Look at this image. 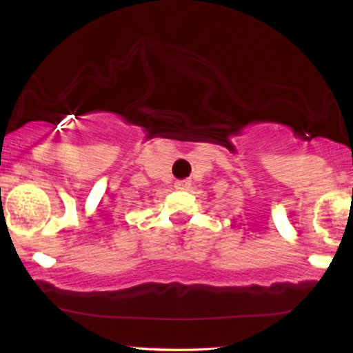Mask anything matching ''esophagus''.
Instances as JSON below:
<instances>
[{
  "instance_id": "esophagus-1",
  "label": "esophagus",
  "mask_w": 353,
  "mask_h": 353,
  "mask_svg": "<svg viewBox=\"0 0 353 353\" xmlns=\"http://www.w3.org/2000/svg\"><path fill=\"white\" fill-rule=\"evenodd\" d=\"M174 188L177 190H188L190 188V181L184 179V181H176V184H174Z\"/></svg>"
}]
</instances>
